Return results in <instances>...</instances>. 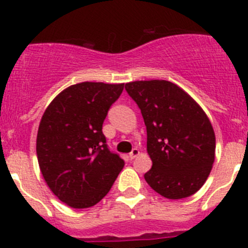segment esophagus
<instances>
[{"label": "esophagus", "instance_id": "esophagus-1", "mask_svg": "<svg viewBox=\"0 0 248 248\" xmlns=\"http://www.w3.org/2000/svg\"><path fill=\"white\" fill-rule=\"evenodd\" d=\"M138 155H139V149L134 148V149H133V150L130 151V154H129V159H130V160L135 159V157H137Z\"/></svg>", "mask_w": 248, "mask_h": 248}]
</instances>
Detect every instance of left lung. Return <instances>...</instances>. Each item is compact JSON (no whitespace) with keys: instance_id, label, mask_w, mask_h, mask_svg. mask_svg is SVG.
I'll return each instance as SVG.
<instances>
[{"instance_id":"left-lung-1","label":"left lung","mask_w":248,"mask_h":248,"mask_svg":"<svg viewBox=\"0 0 248 248\" xmlns=\"http://www.w3.org/2000/svg\"><path fill=\"white\" fill-rule=\"evenodd\" d=\"M125 89L146 126V150L153 161L144 175L146 183L171 200L194 195L215 161V131L205 111L169 80H137L126 83Z\"/></svg>"}]
</instances>
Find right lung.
<instances>
[{"label":"right lung","mask_w":248,"mask_h":248,"mask_svg":"<svg viewBox=\"0 0 248 248\" xmlns=\"http://www.w3.org/2000/svg\"><path fill=\"white\" fill-rule=\"evenodd\" d=\"M123 89V83H78L61 92L43 113L36 145L39 169L50 191L73 209L99 202L124 168L102 131Z\"/></svg>","instance_id":"1"}]
</instances>
